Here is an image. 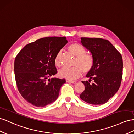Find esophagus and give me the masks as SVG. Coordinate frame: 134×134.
<instances>
[{
    "instance_id": "34e87169",
    "label": "esophagus",
    "mask_w": 134,
    "mask_h": 134,
    "mask_svg": "<svg viewBox=\"0 0 134 134\" xmlns=\"http://www.w3.org/2000/svg\"><path fill=\"white\" fill-rule=\"evenodd\" d=\"M67 83H71V84H76L77 82L76 81H71V80H67Z\"/></svg>"
}]
</instances>
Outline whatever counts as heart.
<instances>
[{"instance_id":"obj_1","label":"heart","mask_w":134,"mask_h":134,"mask_svg":"<svg viewBox=\"0 0 134 134\" xmlns=\"http://www.w3.org/2000/svg\"><path fill=\"white\" fill-rule=\"evenodd\" d=\"M70 52L74 56L76 57L75 61L76 66L72 67L62 68L58 72L60 77L67 80H73L79 77L82 74L88 73L92 69L94 64L93 58L89 54H85V50L79 44L73 43L68 47ZM61 51H58L54 59V63L56 66H59L60 64Z\"/></svg>"}]
</instances>
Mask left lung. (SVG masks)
<instances>
[{"label":"left lung","mask_w":134,"mask_h":134,"mask_svg":"<svg viewBox=\"0 0 134 134\" xmlns=\"http://www.w3.org/2000/svg\"><path fill=\"white\" fill-rule=\"evenodd\" d=\"M81 44L91 53L94 60L92 69L87 74L89 81H82L85 90L80 95L82 100L91 105L106 103L119 90L122 77L121 54L108 40L81 38ZM92 80L94 83H90Z\"/></svg>","instance_id":"1"}]
</instances>
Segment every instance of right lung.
Instances as JSON below:
<instances>
[{
    "label": "right lung",
    "mask_w": 134,
    "mask_h": 134,
    "mask_svg": "<svg viewBox=\"0 0 134 134\" xmlns=\"http://www.w3.org/2000/svg\"><path fill=\"white\" fill-rule=\"evenodd\" d=\"M67 42L65 37L42 38L26 44L16 56L14 71L17 87L30 104L44 107L58 97L66 80L49 77L57 73L55 57Z\"/></svg>",
    "instance_id": "obj_1"
}]
</instances>
